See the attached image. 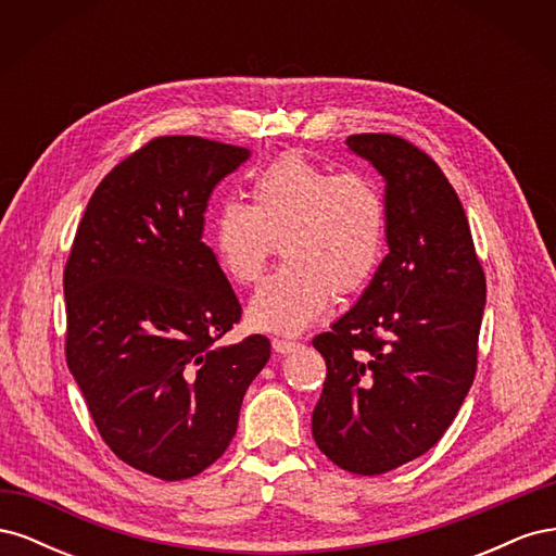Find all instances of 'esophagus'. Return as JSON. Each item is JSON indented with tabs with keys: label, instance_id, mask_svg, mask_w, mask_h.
<instances>
[{
	"label": "esophagus",
	"instance_id": "obj_1",
	"mask_svg": "<svg viewBox=\"0 0 556 556\" xmlns=\"http://www.w3.org/2000/svg\"><path fill=\"white\" fill-rule=\"evenodd\" d=\"M299 343L294 341H285V339H274V350L278 352V355H290L292 350H296Z\"/></svg>",
	"mask_w": 556,
	"mask_h": 556
}]
</instances>
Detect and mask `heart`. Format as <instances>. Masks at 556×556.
Returning a JSON list of instances; mask_svg holds the SVG:
<instances>
[{"label": "heart", "instance_id": "obj_1", "mask_svg": "<svg viewBox=\"0 0 556 556\" xmlns=\"http://www.w3.org/2000/svg\"><path fill=\"white\" fill-rule=\"evenodd\" d=\"M250 206L225 199L215 208L208 245L220 271L237 285L255 282L276 243L285 266L252 296L248 323L294 336L329 306L374 278L387 239V204L376 178L333 174L304 155H282L250 188Z\"/></svg>", "mask_w": 556, "mask_h": 556}]
</instances>
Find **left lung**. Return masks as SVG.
Instances as JSON below:
<instances>
[{
  "label": "left lung",
  "instance_id": "8db88e82",
  "mask_svg": "<svg viewBox=\"0 0 556 556\" xmlns=\"http://www.w3.org/2000/svg\"><path fill=\"white\" fill-rule=\"evenodd\" d=\"M345 143L384 180L390 252L357 304L313 339L327 362L313 439L343 470L380 476L431 450L462 408L486 285L441 166L392 134Z\"/></svg>",
  "mask_w": 556,
  "mask_h": 556
}]
</instances>
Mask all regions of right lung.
I'll use <instances>...</instances> for the list:
<instances>
[{"label":"right lung","instance_id":"add662e5","mask_svg":"<svg viewBox=\"0 0 556 556\" xmlns=\"http://www.w3.org/2000/svg\"><path fill=\"white\" fill-rule=\"evenodd\" d=\"M250 150L160 137L99 182L64 268L66 364L106 445L162 480L231 443L266 336L217 343L241 304L201 241L208 199Z\"/></svg>","mask_w":556,"mask_h":556}]
</instances>
